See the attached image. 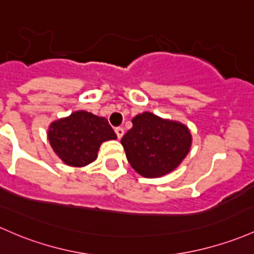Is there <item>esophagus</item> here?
<instances>
[{
    "mask_svg": "<svg viewBox=\"0 0 254 254\" xmlns=\"http://www.w3.org/2000/svg\"><path fill=\"white\" fill-rule=\"evenodd\" d=\"M116 133L118 136V138H122L123 135H124V129L123 127H116Z\"/></svg>",
    "mask_w": 254,
    "mask_h": 254,
    "instance_id": "1",
    "label": "esophagus"
}]
</instances>
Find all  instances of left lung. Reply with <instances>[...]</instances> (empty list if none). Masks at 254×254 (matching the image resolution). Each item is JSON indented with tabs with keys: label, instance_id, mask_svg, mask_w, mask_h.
Segmentation results:
<instances>
[{
	"label": "left lung",
	"instance_id": "obj_1",
	"mask_svg": "<svg viewBox=\"0 0 254 254\" xmlns=\"http://www.w3.org/2000/svg\"><path fill=\"white\" fill-rule=\"evenodd\" d=\"M127 161L141 176L161 177L182 163L191 146L185 124L168 121L150 112L137 114L132 127L122 138Z\"/></svg>",
	"mask_w": 254,
	"mask_h": 254
}]
</instances>
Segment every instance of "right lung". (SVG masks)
<instances>
[{
    "instance_id": "right-lung-1",
    "label": "right lung",
    "mask_w": 254,
    "mask_h": 254,
    "mask_svg": "<svg viewBox=\"0 0 254 254\" xmlns=\"http://www.w3.org/2000/svg\"><path fill=\"white\" fill-rule=\"evenodd\" d=\"M116 138L107 119L85 111L53 122L48 130L53 150L66 165L74 168L93 163L102 142Z\"/></svg>"
}]
</instances>
